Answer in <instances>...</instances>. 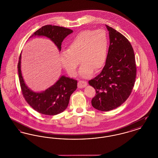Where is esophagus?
<instances>
[{"label": "esophagus", "mask_w": 158, "mask_h": 158, "mask_svg": "<svg viewBox=\"0 0 158 158\" xmlns=\"http://www.w3.org/2000/svg\"><path fill=\"white\" fill-rule=\"evenodd\" d=\"M86 85H87V82L85 81H79L78 85H77L79 88H82L85 87Z\"/></svg>", "instance_id": "obj_1"}]
</instances>
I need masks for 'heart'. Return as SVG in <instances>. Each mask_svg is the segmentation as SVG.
<instances>
[{
    "mask_svg": "<svg viewBox=\"0 0 158 158\" xmlns=\"http://www.w3.org/2000/svg\"><path fill=\"white\" fill-rule=\"evenodd\" d=\"M108 46V40L104 31H82L70 41L68 49L60 53L61 64L69 75L75 76L80 59L82 65L79 75L88 78L94 70L98 72L105 65Z\"/></svg>",
    "mask_w": 158,
    "mask_h": 158,
    "instance_id": "obj_1",
    "label": "heart"
}]
</instances>
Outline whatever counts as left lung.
I'll return each mask as SVG.
<instances>
[{"instance_id":"8db88e82","label":"left lung","mask_w":158,"mask_h":158,"mask_svg":"<svg viewBox=\"0 0 158 158\" xmlns=\"http://www.w3.org/2000/svg\"><path fill=\"white\" fill-rule=\"evenodd\" d=\"M110 46L105 66L99 75L89 81L96 91L92 105L108 111L123 104L130 96L136 76L134 50L126 38L106 25Z\"/></svg>"}]
</instances>
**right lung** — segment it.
Listing matches in <instances>:
<instances>
[{
  "label": "right lung",
  "mask_w": 158,
  "mask_h": 158,
  "mask_svg": "<svg viewBox=\"0 0 158 158\" xmlns=\"http://www.w3.org/2000/svg\"><path fill=\"white\" fill-rule=\"evenodd\" d=\"M73 30L62 27L47 25L36 31L31 37L44 36L50 38L61 51L63 40ZM21 54L18 63V75L23 96L31 106L42 114L54 115L64 111L68 107L70 95L77 88V81L61 76L59 79L47 89L34 92L26 85L21 70Z\"/></svg>",
  "instance_id": "1"
}]
</instances>
